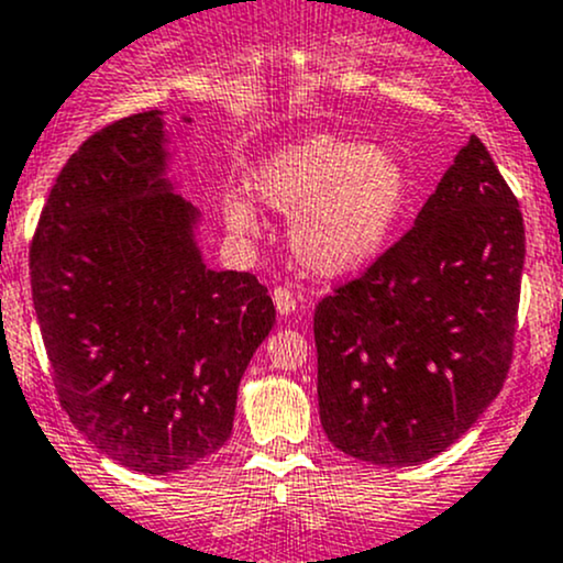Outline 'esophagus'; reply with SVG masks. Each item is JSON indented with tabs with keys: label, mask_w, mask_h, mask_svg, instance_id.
Segmentation results:
<instances>
[{
	"label": "esophagus",
	"mask_w": 563,
	"mask_h": 563,
	"mask_svg": "<svg viewBox=\"0 0 563 563\" xmlns=\"http://www.w3.org/2000/svg\"><path fill=\"white\" fill-rule=\"evenodd\" d=\"M272 301H275V307L280 316H291V312L297 310L299 294L288 286H277L275 291H272Z\"/></svg>",
	"instance_id": "1"
}]
</instances>
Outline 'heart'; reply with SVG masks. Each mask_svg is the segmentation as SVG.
Listing matches in <instances>:
<instances>
[{"label": "heart", "instance_id": "heart-1", "mask_svg": "<svg viewBox=\"0 0 563 563\" xmlns=\"http://www.w3.org/2000/svg\"><path fill=\"white\" fill-rule=\"evenodd\" d=\"M253 191L291 218L294 256L316 275H345L383 247L407 199L399 158L364 142L312 134L269 156L253 175ZM234 232L256 229L242 199L227 207Z\"/></svg>", "mask_w": 563, "mask_h": 563}]
</instances>
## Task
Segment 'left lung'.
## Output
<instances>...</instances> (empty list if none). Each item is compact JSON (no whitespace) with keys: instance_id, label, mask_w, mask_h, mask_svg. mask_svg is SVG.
Listing matches in <instances>:
<instances>
[{"instance_id":"obj_1","label":"left lung","mask_w":563,"mask_h":563,"mask_svg":"<svg viewBox=\"0 0 563 563\" xmlns=\"http://www.w3.org/2000/svg\"><path fill=\"white\" fill-rule=\"evenodd\" d=\"M523 256L516 194L472 137L410 232L318 301V407L331 445L416 466L472 429L510 372Z\"/></svg>"}]
</instances>
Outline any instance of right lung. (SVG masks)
Segmentation results:
<instances>
[{"instance_id":"1","label":"right lung","mask_w":563,"mask_h":563,"mask_svg":"<svg viewBox=\"0 0 563 563\" xmlns=\"http://www.w3.org/2000/svg\"><path fill=\"white\" fill-rule=\"evenodd\" d=\"M164 142L158 110L91 134L29 251L64 412L142 475L188 470L232 437L236 388L275 323L256 275L207 269L199 210L173 191Z\"/></svg>"}]
</instances>
